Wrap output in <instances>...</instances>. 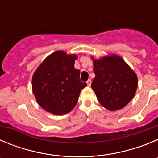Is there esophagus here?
<instances>
[{
  "mask_svg": "<svg viewBox=\"0 0 158 158\" xmlns=\"http://www.w3.org/2000/svg\"><path fill=\"white\" fill-rule=\"evenodd\" d=\"M86 83H87V85H89V86L91 85V84H92L91 79H89V80L87 81V82H86Z\"/></svg>",
  "mask_w": 158,
  "mask_h": 158,
  "instance_id": "obj_1",
  "label": "esophagus"
}]
</instances>
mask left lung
Returning a JSON list of instances; mask_svg holds the SVG:
<instances>
[{
    "instance_id": "left-lung-1",
    "label": "left lung",
    "mask_w": 158,
    "mask_h": 158,
    "mask_svg": "<svg viewBox=\"0 0 158 158\" xmlns=\"http://www.w3.org/2000/svg\"><path fill=\"white\" fill-rule=\"evenodd\" d=\"M93 71L96 76L92 89L105 108L110 111L122 109L135 96L137 75L119 56L113 54L93 59Z\"/></svg>"
}]
</instances>
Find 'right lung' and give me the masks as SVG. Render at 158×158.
Segmentation results:
<instances>
[{
  "mask_svg": "<svg viewBox=\"0 0 158 158\" xmlns=\"http://www.w3.org/2000/svg\"><path fill=\"white\" fill-rule=\"evenodd\" d=\"M76 54L62 51L43 60L32 77V91L38 104L54 115H65L77 103L87 85L81 81L80 70L74 68Z\"/></svg>",
  "mask_w": 158,
  "mask_h": 158,
  "instance_id": "1",
  "label": "right lung"
}]
</instances>
